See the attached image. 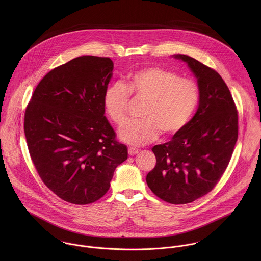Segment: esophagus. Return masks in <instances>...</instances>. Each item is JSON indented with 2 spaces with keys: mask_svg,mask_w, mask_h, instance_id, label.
<instances>
[{
  "mask_svg": "<svg viewBox=\"0 0 261 261\" xmlns=\"http://www.w3.org/2000/svg\"><path fill=\"white\" fill-rule=\"evenodd\" d=\"M127 150H128V154L129 155H135V154H137L139 152V149L133 148V147H129Z\"/></svg>",
  "mask_w": 261,
  "mask_h": 261,
  "instance_id": "1",
  "label": "esophagus"
}]
</instances>
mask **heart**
<instances>
[{"label": "heart", "instance_id": "1", "mask_svg": "<svg viewBox=\"0 0 261 261\" xmlns=\"http://www.w3.org/2000/svg\"><path fill=\"white\" fill-rule=\"evenodd\" d=\"M130 96L147 101L140 121H129L118 132L128 145L143 146L162 133L171 138L181 133L191 120L200 100L198 83L177 72L149 66L129 75L126 84L116 81L106 90L105 111L112 122L122 125L127 119Z\"/></svg>", "mask_w": 261, "mask_h": 261}]
</instances>
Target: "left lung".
I'll return each instance as SVG.
<instances>
[{"label": "left lung", "mask_w": 261, "mask_h": 261, "mask_svg": "<svg viewBox=\"0 0 261 261\" xmlns=\"http://www.w3.org/2000/svg\"><path fill=\"white\" fill-rule=\"evenodd\" d=\"M175 58L198 79L199 107L181 133L151 149L156 164L146 180L156 197L179 205L205 196L220 181L237 142L238 112L217 71L187 55Z\"/></svg>", "instance_id": "left-lung-1"}]
</instances>
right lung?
Returning a JSON list of instances; mask_svg holds the SVG:
<instances>
[{
  "mask_svg": "<svg viewBox=\"0 0 261 261\" xmlns=\"http://www.w3.org/2000/svg\"><path fill=\"white\" fill-rule=\"evenodd\" d=\"M112 69L109 57L74 58L42 78L26 108L24 132L37 173L71 204L103 197L115 168L127 159L105 116Z\"/></svg>",
  "mask_w": 261,
  "mask_h": 261,
  "instance_id": "add662e5",
  "label": "right lung"
}]
</instances>
